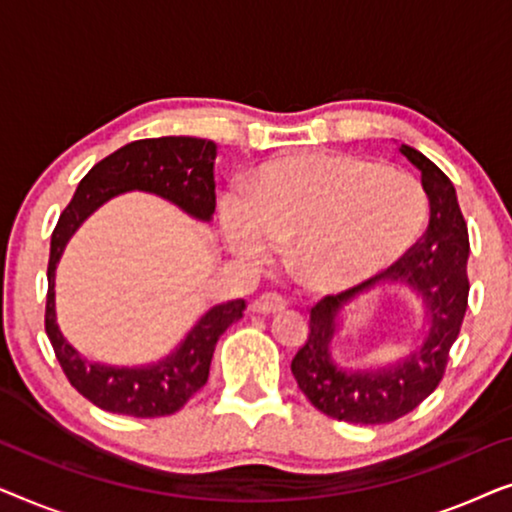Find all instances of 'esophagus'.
Segmentation results:
<instances>
[{"mask_svg": "<svg viewBox=\"0 0 512 512\" xmlns=\"http://www.w3.org/2000/svg\"><path fill=\"white\" fill-rule=\"evenodd\" d=\"M286 305L289 303H286V298L279 296V293H263V296H258L254 303H251V312L275 314V312H282Z\"/></svg>", "mask_w": 512, "mask_h": 512, "instance_id": "esophagus-1", "label": "esophagus"}]
</instances>
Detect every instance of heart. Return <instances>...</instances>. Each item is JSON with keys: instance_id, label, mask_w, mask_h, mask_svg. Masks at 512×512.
I'll return each instance as SVG.
<instances>
[{"instance_id": "1", "label": "heart", "mask_w": 512, "mask_h": 512, "mask_svg": "<svg viewBox=\"0 0 512 512\" xmlns=\"http://www.w3.org/2000/svg\"><path fill=\"white\" fill-rule=\"evenodd\" d=\"M244 193L247 202L228 195L219 207L230 249L261 263L291 247L296 277L319 293L354 289L401 261L429 219L417 179L349 153L268 160Z\"/></svg>"}]
</instances>
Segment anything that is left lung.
<instances>
[{
	"mask_svg": "<svg viewBox=\"0 0 512 512\" xmlns=\"http://www.w3.org/2000/svg\"><path fill=\"white\" fill-rule=\"evenodd\" d=\"M405 158L422 172L429 195V228L415 247L380 275L387 286H403L422 298L426 333L408 356L380 368H349L333 359L338 314L370 282L326 296L310 312V335L291 361L298 387L324 415L352 424H389L433 394L445 375L468 305V228L452 181L424 153L401 144Z\"/></svg>",
	"mask_w": 512,
	"mask_h": 512,
	"instance_id": "obj_1",
	"label": "left lung"
}]
</instances>
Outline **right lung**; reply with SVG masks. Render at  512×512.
I'll return each instance as SVG.
<instances>
[{
	"instance_id": "1",
	"label": "right lung",
	"mask_w": 512,
	"mask_h": 512,
	"mask_svg": "<svg viewBox=\"0 0 512 512\" xmlns=\"http://www.w3.org/2000/svg\"><path fill=\"white\" fill-rule=\"evenodd\" d=\"M216 144L198 137L137 139L100 160L81 179L74 198L60 214L51 235L46 293V333L72 387L97 408L130 417H165L181 410L205 387L216 342L230 324L242 319L247 303L228 300L202 314L172 354L149 366L90 363L60 333L55 321V268L62 251L83 221L104 202L128 191H146L170 200L188 216L212 221Z\"/></svg>"
}]
</instances>
